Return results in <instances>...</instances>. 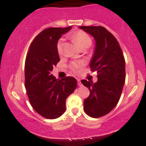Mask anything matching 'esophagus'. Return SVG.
<instances>
[{
  "mask_svg": "<svg viewBox=\"0 0 146 146\" xmlns=\"http://www.w3.org/2000/svg\"><path fill=\"white\" fill-rule=\"evenodd\" d=\"M77 83H78V86H82V83H81V80L79 79H77Z\"/></svg>",
  "mask_w": 146,
  "mask_h": 146,
  "instance_id": "1",
  "label": "esophagus"
}]
</instances>
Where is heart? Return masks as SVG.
<instances>
[{
	"label": "heart",
	"mask_w": 146,
	"mask_h": 146,
	"mask_svg": "<svg viewBox=\"0 0 146 146\" xmlns=\"http://www.w3.org/2000/svg\"><path fill=\"white\" fill-rule=\"evenodd\" d=\"M70 39L76 44V45L82 50V49H86L90 47L92 44V39L89 37V35L86 34L84 31H76L72 33L70 36ZM64 44V41L62 39H60L57 43V50L59 54H61L62 52V47ZM82 63H73L72 67L74 70H77L78 68L82 67Z\"/></svg>",
	"instance_id": "1"
}]
</instances>
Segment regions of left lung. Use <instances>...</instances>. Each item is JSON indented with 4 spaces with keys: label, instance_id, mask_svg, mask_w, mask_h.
<instances>
[{
    "label": "left lung",
    "instance_id": "8db88e82",
    "mask_svg": "<svg viewBox=\"0 0 146 146\" xmlns=\"http://www.w3.org/2000/svg\"><path fill=\"white\" fill-rule=\"evenodd\" d=\"M94 38L95 47L89 63L92 72L97 71V82L81 81L90 91L84 101L85 113L93 118L109 113L117 105L125 79V60L114 36L102 26H79Z\"/></svg>",
    "mask_w": 146,
    "mask_h": 146
}]
</instances>
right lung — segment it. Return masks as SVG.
<instances>
[{
	"mask_svg": "<svg viewBox=\"0 0 146 146\" xmlns=\"http://www.w3.org/2000/svg\"><path fill=\"white\" fill-rule=\"evenodd\" d=\"M72 29L50 27L42 30L29 48L25 64V85L30 104L43 117L54 119L66 110V99L77 86L72 76L56 79L51 74L60 61L57 43Z\"/></svg>",
	"mask_w": 146,
	"mask_h": 146,
	"instance_id": "1",
	"label": "right lung"
}]
</instances>
